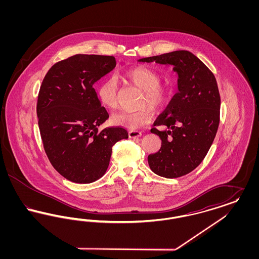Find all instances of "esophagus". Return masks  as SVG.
<instances>
[{
	"label": "esophagus",
	"instance_id": "esophagus-1",
	"mask_svg": "<svg viewBox=\"0 0 259 259\" xmlns=\"http://www.w3.org/2000/svg\"><path fill=\"white\" fill-rule=\"evenodd\" d=\"M128 135L130 138H139V137L142 136V133L140 131H137V130H131V131H129Z\"/></svg>",
	"mask_w": 259,
	"mask_h": 259
}]
</instances>
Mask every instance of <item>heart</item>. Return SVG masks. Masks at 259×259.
Segmentation results:
<instances>
[{
  "instance_id": "obj_1",
  "label": "heart",
  "mask_w": 259,
  "mask_h": 259,
  "mask_svg": "<svg viewBox=\"0 0 259 259\" xmlns=\"http://www.w3.org/2000/svg\"><path fill=\"white\" fill-rule=\"evenodd\" d=\"M121 78L128 83L142 90L139 101V110L120 111L112 115L111 122L128 129H138L150 123L153 117L151 111L162 109L169 97V90L161 83V75L156 71L147 67H135L125 70ZM96 95L102 106L113 110L118 104V87L113 76L102 79L96 88Z\"/></svg>"
}]
</instances>
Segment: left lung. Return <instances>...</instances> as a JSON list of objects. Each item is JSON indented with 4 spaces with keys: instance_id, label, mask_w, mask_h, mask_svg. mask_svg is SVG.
Here are the masks:
<instances>
[{
    "instance_id": "8db88e82",
    "label": "left lung",
    "mask_w": 259,
    "mask_h": 259,
    "mask_svg": "<svg viewBox=\"0 0 259 259\" xmlns=\"http://www.w3.org/2000/svg\"><path fill=\"white\" fill-rule=\"evenodd\" d=\"M140 62L172 65L179 92L154 122L150 132L159 136V151L149 154L151 171L167 179L193 171L207 155L220 124L221 95L217 79L193 53L177 50ZM156 126H164L158 131Z\"/></svg>"
}]
</instances>
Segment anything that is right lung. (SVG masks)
Listing matches in <instances>:
<instances>
[{
    "instance_id": "1",
    "label": "right lung",
    "mask_w": 259,
    "mask_h": 259,
    "mask_svg": "<svg viewBox=\"0 0 259 259\" xmlns=\"http://www.w3.org/2000/svg\"><path fill=\"white\" fill-rule=\"evenodd\" d=\"M113 56L75 54L54 64L37 96L38 128L53 168L76 184H90L107 171L113 145L128 138L122 127L99 131L109 114L93 84L115 67Z\"/></svg>"
}]
</instances>
